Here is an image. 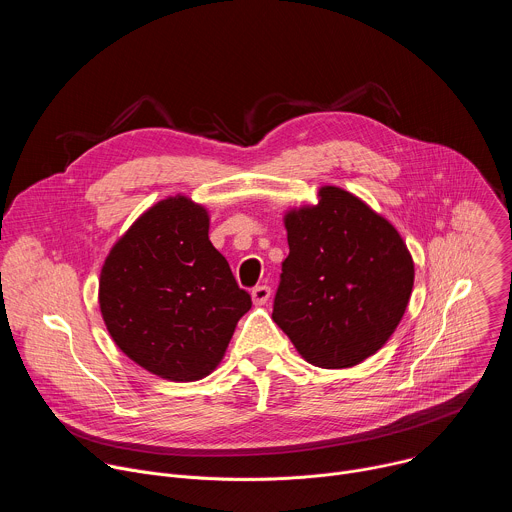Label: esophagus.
<instances>
[{"instance_id": "obj_1", "label": "esophagus", "mask_w": 512, "mask_h": 512, "mask_svg": "<svg viewBox=\"0 0 512 512\" xmlns=\"http://www.w3.org/2000/svg\"><path fill=\"white\" fill-rule=\"evenodd\" d=\"M251 298H253L255 306H265L269 302V298H271V289L267 285H257L251 291Z\"/></svg>"}]
</instances>
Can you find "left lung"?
Returning <instances> with one entry per match:
<instances>
[{"label":"left lung","instance_id":"1","mask_svg":"<svg viewBox=\"0 0 512 512\" xmlns=\"http://www.w3.org/2000/svg\"><path fill=\"white\" fill-rule=\"evenodd\" d=\"M289 255L273 320L314 367L350 369L397 330L413 291V257L389 218L338 186L283 212Z\"/></svg>","mask_w":512,"mask_h":512}]
</instances>
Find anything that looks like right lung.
I'll list each match as a JSON object with an SVG mask.
<instances>
[{
  "instance_id": "right-lung-1",
  "label": "right lung",
  "mask_w": 512,
  "mask_h": 512,
  "mask_svg": "<svg viewBox=\"0 0 512 512\" xmlns=\"http://www.w3.org/2000/svg\"><path fill=\"white\" fill-rule=\"evenodd\" d=\"M206 206L168 196L115 241L99 277V308L119 350L176 383L221 364L251 298L210 239Z\"/></svg>"
}]
</instances>
